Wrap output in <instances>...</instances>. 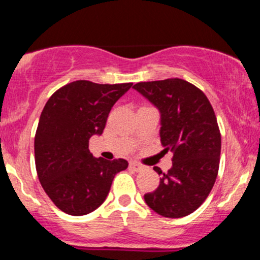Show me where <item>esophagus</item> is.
I'll list each match as a JSON object with an SVG mask.
<instances>
[{
  "label": "esophagus",
  "instance_id": "34e87169",
  "mask_svg": "<svg viewBox=\"0 0 260 260\" xmlns=\"http://www.w3.org/2000/svg\"><path fill=\"white\" fill-rule=\"evenodd\" d=\"M129 169L133 170V171H136V172H140V171H143L144 166L139 165V164H137V162H129Z\"/></svg>",
  "mask_w": 260,
  "mask_h": 260
}]
</instances>
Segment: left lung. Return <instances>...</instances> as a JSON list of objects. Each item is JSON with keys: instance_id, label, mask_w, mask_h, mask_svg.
Listing matches in <instances>:
<instances>
[{"instance_id": "1", "label": "left lung", "mask_w": 260, "mask_h": 260, "mask_svg": "<svg viewBox=\"0 0 260 260\" xmlns=\"http://www.w3.org/2000/svg\"><path fill=\"white\" fill-rule=\"evenodd\" d=\"M159 109L164 153L172 151V168L155 166L160 184L144 201L165 217H183L204 203L215 183L221 134L207 95L180 78L140 82L133 86Z\"/></svg>"}]
</instances>
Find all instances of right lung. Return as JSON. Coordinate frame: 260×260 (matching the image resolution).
<instances>
[{"label": "right lung", "mask_w": 260, "mask_h": 260, "mask_svg": "<svg viewBox=\"0 0 260 260\" xmlns=\"http://www.w3.org/2000/svg\"><path fill=\"white\" fill-rule=\"evenodd\" d=\"M133 83L98 84L76 80L47 100L35 133L37 174L45 193L66 214L85 215L105 202L124 159L92 156L89 139L101 134L107 117Z\"/></svg>", "instance_id": "add662e5"}]
</instances>
